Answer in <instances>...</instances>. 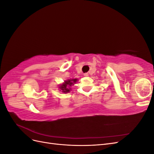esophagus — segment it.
Wrapping results in <instances>:
<instances>
[{
    "label": "esophagus",
    "instance_id": "obj_1",
    "mask_svg": "<svg viewBox=\"0 0 154 154\" xmlns=\"http://www.w3.org/2000/svg\"><path fill=\"white\" fill-rule=\"evenodd\" d=\"M88 74V73H85V74H84V76H87Z\"/></svg>",
    "mask_w": 154,
    "mask_h": 154
}]
</instances>
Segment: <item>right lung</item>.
I'll return each mask as SVG.
<instances>
[{"label": "right lung", "instance_id": "obj_1", "mask_svg": "<svg viewBox=\"0 0 154 154\" xmlns=\"http://www.w3.org/2000/svg\"><path fill=\"white\" fill-rule=\"evenodd\" d=\"M77 81V79H72V80H68L67 81H65V83H63L62 85H60L59 88H60V90L62 91L63 92H68L71 90V88L69 87L72 85H74Z\"/></svg>", "mask_w": 154, "mask_h": 154}]
</instances>
